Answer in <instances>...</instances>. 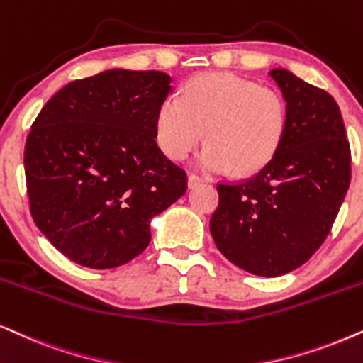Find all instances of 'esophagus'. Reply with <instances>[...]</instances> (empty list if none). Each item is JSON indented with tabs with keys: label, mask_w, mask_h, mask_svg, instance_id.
Instances as JSON below:
<instances>
[{
	"label": "esophagus",
	"mask_w": 363,
	"mask_h": 363,
	"mask_svg": "<svg viewBox=\"0 0 363 363\" xmlns=\"http://www.w3.org/2000/svg\"><path fill=\"white\" fill-rule=\"evenodd\" d=\"M200 183H205V178L195 175V173H190V175H188V186L190 188L200 185Z\"/></svg>",
	"instance_id": "1"
}]
</instances>
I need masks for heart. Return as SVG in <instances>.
<instances>
[{"instance_id": "b5f03b06", "label": "heart", "mask_w": 363, "mask_h": 363, "mask_svg": "<svg viewBox=\"0 0 363 363\" xmlns=\"http://www.w3.org/2000/svg\"><path fill=\"white\" fill-rule=\"evenodd\" d=\"M289 125L280 91L230 73H206L185 83L180 96H168L157 113V140L172 160H185L208 138L200 153L205 172L252 175L279 152Z\"/></svg>"}]
</instances>
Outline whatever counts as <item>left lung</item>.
Instances as JSON below:
<instances>
[{"instance_id":"left-lung-1","label":"left lung","mask_w":363,"mask_h":363,"mask_svg":"<svg viewBox=\"0 0 363 363\" xmlns=\"http://www.w3.org/2000/svg\"><path fill=\"white\" fill-rule=\"evenodd\" d=\"M270 77L289 106L279 152L260 172L220 182L210 232L235 265L279 277L303 265L325 242L352 177L350 143L335 100L284 68Z\"/></svg>"}]
</instances>
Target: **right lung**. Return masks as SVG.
I'll use <instances>...</instances> for the list:
<instances>
[{
  "label": "right lung",
  "instance_id": "right-lung-1",
  "mask_svg": "<svg viewBox=\"0 0 363 363\" xmlns=\"http://www.w3.org/2000/svg\"><path fill=\"white\" fill-rule=\"evenodd\" d=\"M170 82L153 69H108L68 83L33 121L25 145L31 216L78 265L133 260L152 238L150 220L186 191V172L155 140Z\"/></svg>",
  "mask_w": 363,
  "mask_h": 363
}]
</instances>
